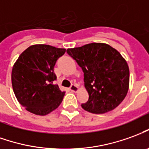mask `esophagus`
Here are the masks:
<instances>
[{
  "instance_id": "1",
  "label": "esophagus",
  "mask_w": 149,
  "mask_h": 149,
  "mask_svg": "<svg viewBox=\"0 0 149 149\" xmlns=\"http://www.w3.org/2000/svg\"><path fill=\"white\" fill-rule=\"evenodd\" d=\"M69 89L71 90L72 92H76V91H77L78 89V87H77V84H74V85H72L70 86V88Z\"/></svg>"
}]
</instances>
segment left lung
Segmentation results:
<instances>
[{
	"mask_svg": "<svg viewBox=\"0 0 149 149\" xmlns=\"http://www.w3.org/2000/svg\"><path fill=\"white\" fill-rule=\"evenodd\" d=\"M67 53L84 72L89 99L82 108L93 114L114 110L123 102L129 87V68L117 50L108 44L93 42L69 48Z\"/></svg>",
	"mask_w": 149,
	"mask_h": 149,
	"instance_id": "1",
	"label": "left lung"
}]
</instances>
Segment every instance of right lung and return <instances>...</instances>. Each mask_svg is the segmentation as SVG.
<instances>
[{
  "instance_id": "1",
  "label": "right lung",
  "mask_w": 149,
  "mask_h": 149,
  "mask_svg": "<svg viewBox=\"0 0 149 149\" xmlns=\"http://www.w3.org/2000/svg\"><path fill=\"white\" fill-rule=\"evenodd\" d=\"M66 52L46 44L29 47L14 64L11 80L13 92L26 110L45 115L59 107L64 96L58 85L54 67Z\"/></svg>"
}]
</instances>
